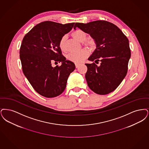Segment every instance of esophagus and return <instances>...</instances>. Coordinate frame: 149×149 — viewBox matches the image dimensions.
I'll return each mask as SVG.
<instances>
[{
  "label": "esophagus",
  "mask_w": 149,
  "mask_h": 149,
  "mask_svg": "<svg viewBox=\"0 0 149 149\" xmlns=\"http://www.w3.org/2000/svg\"><path fill=\"white\" fill-rule=\"evenodd\" d=\"M79 64H78V63H75V65H76V68H78L79 66Z\"/></svg>",
  "instance_id": "obj_1"
}]
</instances>
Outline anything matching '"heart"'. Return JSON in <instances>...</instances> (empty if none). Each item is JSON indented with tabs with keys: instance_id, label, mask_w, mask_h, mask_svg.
I'll return each mask as SVG.
<instances>
[{
	"instance_id": "heart-1",
	"label": "heart",
	"mask_w": 149,
	"mask_h": 149,
	"mask_svg": "<svg viewBox=\"0 0 149 149\" xmlns=\"http://www.w3.org/2000/svg\"><path fill=\"white\" fill-rule=\"evenodd\" d=\"M72 36L74 39L77 40L80 42H83L84 45L88 47L89 48L92 49L93 48L95 45V42L94 39L92 38H87V34L84 31L81 29H77L72 33ZM66 40V36H63L59 42V47L61 51H65V43ZM89 55V52L87 49H82L78 52H71L68 56L67 58L69 61L73 62L75 63H80L84 61L86 58L88 57Z\"/></svg>"
}]
</instances>
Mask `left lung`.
I'll return each instance as SVG.
<instances>
[{
	"mask_svg": "<svg viewBox=\"0 0 149 149\" xmlns=\"http://www.w3.org/2000/svg\"><path fill=\"white\" fill-rule=\"evenodd\" d=\"M78 27L89 34L95 40L96 48L88 58L94 62L85 65L87 71L85 78L92 91L98 95H107L114 91L125 77L131 57L129 39L112 23L96 20L88 23H76Z\"/></svg>",
	"mask_w": 149,
	"mask_h": 149,
	"instance_id": "left-lung-1",
	"label": "left lung"
}]
</instances>
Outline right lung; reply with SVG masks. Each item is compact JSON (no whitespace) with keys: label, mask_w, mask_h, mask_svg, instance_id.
<instances>
[{"label":"right lung","mask_w":149,"mask_h":149,"mask_svg":"<svg viewBox=\"0 0 149 149\" xmlns=\"http://www.w3.org/2000/svg\"><path fill=\"white\" fill-rule=\"evenodd\" d=\"M74 24L45 21L34 26L23 39L19 53L23 73L35 91L44 97L61 95L76 68L72 62L66 60L59 47L61 38ZM54 62L62 65L53 68Z\"/></svg>","instance_id":"1"}]
</instances>
